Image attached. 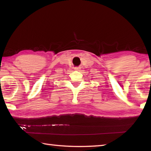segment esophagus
Returning <instances> with one entry per match:
<instances>
[{
    "mask_svg": "<svg viewBox=\"0 0 151 151\" xmlns=\"http://www.w3.org/2000/svg\"><path fill=\"white\" fill-rule=\"evenodd\" d=\"M75 70H81V67H75Z\"/></svg>",
    "mask_w": 151,
    "mask_h": 151,
    "instance_id": "esophagus-1",
    "label": "esophagus"
}]
</instances>
